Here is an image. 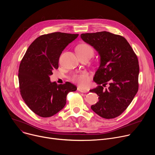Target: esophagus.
<instances>
[{"mask_svg": "<svg viewBox=\"0 0 155 155\" xmlns=\"http://www.w3.org/2000/svg\"><path fill=\"white\" fill-rule=\"evenodd\" d=\"M77 90H78L79 92H83V93H86V92H88V89H85V88H81V87H80L77 88Z\"/></svg>", "mask_w": 155, "mask_h": 155, "instance_id": "esophagus-1", "label": "esophagus"}]
</instances>
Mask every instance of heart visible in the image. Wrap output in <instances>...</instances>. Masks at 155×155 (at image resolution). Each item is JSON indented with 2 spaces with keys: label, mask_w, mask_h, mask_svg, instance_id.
<instances>
[{
  "label": "heart",
  "mask_w": 155,
  "mask_h": 155,
  "mask_svg": "<svg viewBox=\"0 0 155 155\" xmlns=\"http://www.w3.org/2000/svg\"><path fill=\"white\" fill-rule=\"evenodd\" d=\"M77 51L79 56L84 55H90L92 56L94 54L93 48L87 43L79 45L77 47ZM90 78V73L87 71H82L72 74L70 77V80L81 87H86L89 83Z\"/></svg>",
  "instance_id": "obj_1"
}]
</instances>
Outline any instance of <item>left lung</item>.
Here are the masks:
<instances>
[{"label":"left lung","mask_w":155,"mask_h":155,"mask_svg":"<svg viewBox=\"0 0 155 155\" xmlns=\"http://www.w3.org/2000/svg\"><path fill=\"white\" fill-rule=\"evenodd\" d=\"M101 56V63L94 80L99 84L90 90L99 97L91 109L105 119H114L123 113L138 91L140 67L137 55L122 36L107 31L81 35ZM109 84L105 89L103 87Z\"/></svg>","instance_id":"8db88e82"}]
</instances>
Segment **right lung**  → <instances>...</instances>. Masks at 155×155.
I'll use <instances>...</instances> for the list:
<instances>
[{
    "label": "right lung",
    "instance_id": "1",
    "mask_svg": "<svg viewBox=\"0 0 155 155\" xmlns=\"http://www.w3.org/2000/svg\"><path fill=\"white\" fill-rule=\"evenodd\" d=\"M78 34L55 32L36 38L29 46L19 68V91L28 107L38 116L51 117L67 103V96L77 87L67 82L58 85L50 75L58 68L60 56Z\"/></svg>",
    "mask_w": 155,
    "mask_h": 155
}]
</instances>
